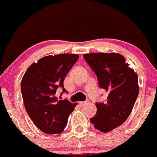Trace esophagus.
Here are the masks:
<instances>
[{"instance_id": "1", "label": "esophagus", "mask_w": 157, "mask_h": 157, "mask_svg": "<svg viewBox=\"0 0 157 157\" xmlns=\"http://www.w3.org/2000/svg\"><path fill=\"white\" fill-rule=\"evenodd\" d=\"M85 104H87V101H81V102H79V105H80L81 106H84V105H85Z\"/></svg>"}]
</instances>
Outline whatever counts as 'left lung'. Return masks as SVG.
<instances>
[{
	"instance_id": "obj_1",
	"label": "left lung",
	"mask_w": 157,
	"mask_h": 157,
	"mask_svg": "<svg viewBox=\"0 0 157 157\" xmlns=\"http://www.w3.org/2000/svg\"><path fill=\"white\" fill-rule=\"evenodd\" d=\"M98 78L101 88L108 92L105 102H97V112L90 119L94 128L107 133L121 125L129 117L139 94L138 77L121 54H84Z\"/></svg>"
}]
</instances>
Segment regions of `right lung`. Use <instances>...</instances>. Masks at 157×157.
I'll return each mask as SVG.
<instances>
[{
    "mask_svg": "<svg viewBox=\"0 0 157 157\" xmlns=\"http://www.w3.org/2000/svg\"><path fill=\"white\" fill-rule=\"evenodd\" d=\"M78 59L75 54H59L41 58L29 66L21 81V94L28 115L41 131L56 134L64 131L76 104L59 100L56 91Z\"/></svg>",
    "mask_w": 157,
    "mask_h": 157,
    "instance_id": "add662e5",
    "label": "right lung"
}]
</instances>
